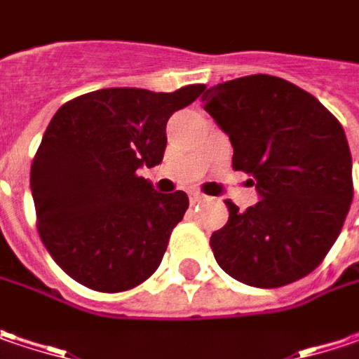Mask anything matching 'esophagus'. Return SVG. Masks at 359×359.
I'll return each instance as SVG.
<instances>
[{
	"instance_id": "1",
	"label": "esophagus",
	"mask_w": 359,
	"mask_h": 359,
	"mask_svg": "<svg viewBox=\"0 0 359 359\" xmlns=\"http://www.w3.org/2000/svg\"><path fill=\"white\" fill-rule=\"evenodd\" d=\"M188 198H189V202H191V204H198V202L206 200V196H204L202 191H198V189H189Z\"/></svg>"
}]
</instances>
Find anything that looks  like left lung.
<instances>
[{"label":"left lung","instance_id":"obj_1","mask_svg":"<svg viewBox=\"0 0 359 359\" xmlns=\"http://www.w3.org/2000/svg\"><path fill=\"white\" fill-rule=\"evenodd\" d=\"M202 102L230 137L232 168L252 175L260 196L244 212L226 202L228 222L210 236L216 262L260 289L309 275L337 241L353 198L344 127L313 95L269 74L216 84Z\"/></svg>","mask_w":359,"mask_h":359}]
</instances>
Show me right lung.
Here are the masks:
<instances>
[{
    "mask_svg": "<svg viewBox=\"0 0 359 359\" xmlns=\"http://www.w3.org/2000/svg\"><path fill=\"white\" fill-rule=\"evenodd\" d=\"M204 88H100L56 111L29 188L40 238L68 277L121 293L157 271L189 200L184 191H155L137 170L161 163L168 121Z\"/></svg>",
    "mask_w": 359,
    "mask_h": 359,
    "instance_id": "1",
    "label": "right lung"
}]
</instances>
